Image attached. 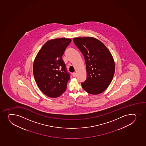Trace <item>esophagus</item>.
Returning a JSON list of instances; mask_svg holds the SVG:
<instances>
[{
  "label": "esophagus",
  "mask_w": 146,
  "mask_h": 146,
  "mask_svg": "<svg viewBox=\"0 0 146 146\" xmlns=\"http://www.w3.org/2000/svg\"><path fill=\"white\" fill-rule=\"evenodd\" d=\"M72 75H73V76L74 77H76V76H77V73H76V72H74V73H73Z\"/></svg>",
  "instance_id": "1"
}]
</instances>
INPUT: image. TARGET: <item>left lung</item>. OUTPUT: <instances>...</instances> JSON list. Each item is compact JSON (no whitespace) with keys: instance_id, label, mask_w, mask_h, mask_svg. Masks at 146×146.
I'll list each match as a JSON object with an SVG mask.
<instances>
[{"instance_id":"1","label":"left lung","mask_w":146,"mask_h":146,"mask_svg":"<svg viewBox=\"0 0 146 146\" xmlns=\"http://www.w3.org/2000/svg\"><path fill=\"white\" fill-rule=\"evenodd\" d=\"M73 42L82 53L86 66V80L82 82L86 92L98 94L105 91L115 72L113 57L104 44L91 37L76 38Z\"/></svg>"}]
</instances>
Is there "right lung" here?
<instances>
[{
  "mask_svg": "<svg viewBox=\"0 0 146 146\" xmlns=\"http://www.w3.org/2000/svg\"><path fill=\"white\" fill-rule=\"evenodd\" d=\"M71 41V39L66 38L48 41L35 59V80L39 89L49 97H59L66 89L70 74L62 57Z\"/></svg>",
  "mask_w": 146,
  "mask_h": 146,
  "instance_id": "1",
  "label": "right lung"
}]
</instances>
